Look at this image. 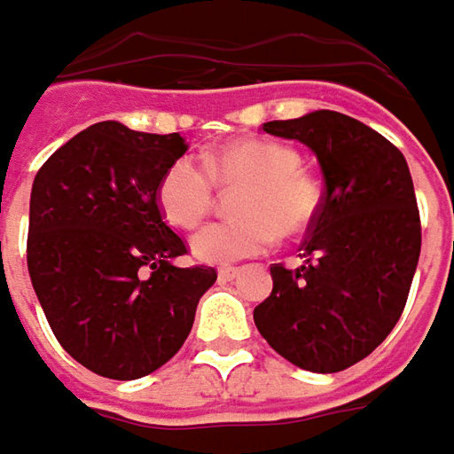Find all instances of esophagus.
Returning <instances> with one entry per match:
<instances>
[{
	"label": "esophagus",
	"mask_w": 454,
	"mask_h": 454,
	"mask_svg": "<svg viewBox=\"0 0 454 454\" xmlns=\"http://www.w3.org/2000/svg\"><path fill=\"white\" fill-rule=\"evenodd\" d=\"M239 276V268H221L218 270V278L221 280H233Z\"/></svg>",
	"instance_id": "1"
}]
</instances>
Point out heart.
I'll list each match as a JSON object with an SVG mask.
<instances>
[{
    "instance_id": "heart-1",
    "label": "heart",
    "mask_w": 454,
    "mask_h": 454,
    "mask_svg": "<svg viewBox=\"0 0 454 454\" xmlns=\"http://www.w3.org/2000/svg\"><path fill=\"white\" fill-rule=\"evenodd\" d=\"M301 166L298 151L263 138H240L193 156L176 159L159 181V208L168 223L196 228L211 214L215 184L240 191L239 221H221L193 236V253L206 263H233L266 253L278 236H301L316 223L323 191Z\"/></svg>"
}]
</instances>
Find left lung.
<instances>
[{
    "instance_id": "obj_1",
    "label": "left lung",
    "mask_w": 454,
    "mask_h": 454,
    "mask_svg": "<svg viewBox=\"0 0 454 454\" xmlns=\"http://www.w3.org/2000/svg\"><path fill=\"white\" fill-rule=\"evenodd\" d=\"M313 151L325 191L303 266H270L273 291L253 320L268 345L310 372H340L390 335L420 258V211L405 156L338 111L268 121Z\"/></svg>"
}]
</instances>
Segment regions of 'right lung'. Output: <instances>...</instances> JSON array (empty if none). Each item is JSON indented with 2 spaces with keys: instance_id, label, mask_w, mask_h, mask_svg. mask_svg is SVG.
Listing matches in <instances>:
<instances>
[{
  "instance_id": "right-lung-1",
  "label": "right lung",
  "mask_w": 454,
  "mask_h": 454,
  "mask_svg": "<svg viewBox=\"0 0 454 454\" xmlns=\"http://www.w3.org/2000/svg\"><path fill=\"white\" fill-rule=\"evenodd\" d=\"M178 134L101 121L57 149L34 178L27 266L69 356L137 380L181 350L215 268L174 266L186 243L163 221L159 181L186 153Z\"/></svg>"
}]
</instances>
